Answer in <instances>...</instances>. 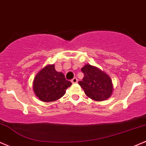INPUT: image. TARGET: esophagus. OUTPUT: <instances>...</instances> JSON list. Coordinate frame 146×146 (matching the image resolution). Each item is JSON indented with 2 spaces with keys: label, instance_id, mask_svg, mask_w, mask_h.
<instances>
[{
  "label": "esophagus",
  "instance_id": "esophagus-1",
  "mask_svg": "<svg viewBox=\"0 0 146 146\" xmlns=\"http://www.w3.org/2000/svg\"><path fill=\"white\" fill-rule=\"evenodd\" d=\"M77 82H78V79H77L76 78H74L72 80V83L73 84L74 83H76Z\"/></svg>",
  "mask_w": 146,
  "mask_h": 146
}]
</instances>
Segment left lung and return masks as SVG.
<instances>
[{
    "label": "left lung",
    "mask_w": 146,
    "mask_h": 146,
    "mask_svg": "<svg viewBox=\"0 0 146 146\" xmlns=\"http://www.w3.org/2000/svg\"><path fill=\"white\" fill-rule=\"evenodd\" d=\"M81 70L84 77L78 83L87 96L96 101L107 100L111 96L113 85L107 74L90 64L85 65Z\"/></svg>",
    "instance_id": "8db88e82"
}]
</instances>
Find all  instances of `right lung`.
<instances>
[{"label": "right lung", "instance_id": "obj_1", "mask_svg": "<svg viewBox=\"0 0 146 146\" xmlns=\"http://www.w3.org/2000/svg\"><path fill=\"white\" fill-rule=\"evenodd\" d=\"M71 85V82L66 79L62 72L56 71L54 64H49L35 75L33 89L39 100L48 102L61 98Z\"/></svg>", "mask_w": 146, "mask_h": 146}]
</instances>
